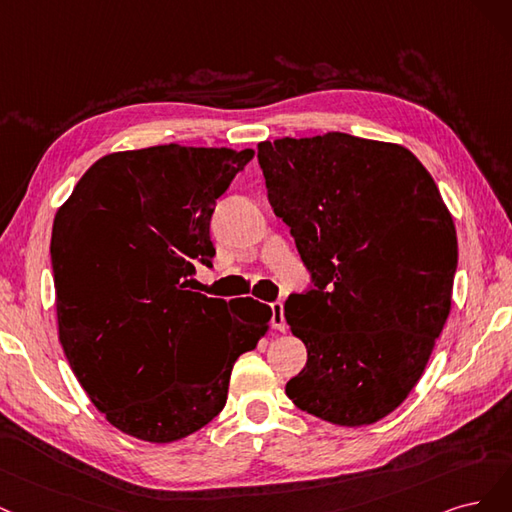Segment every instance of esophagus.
Segmentation results:
<instances>
[{"label": "esophagus", "instance_id": "esophagus-1", "mask_svg": "<svg viewBox=\"0 0 512 512\" xmlns=\"http://www.w3.org/2000/svg\"><path fill=\"white\" fill-rule=\"evenodd\" d=\"M272 327L278 329V332H285V329H287L283 302H272Z\"/></svg>", "mask_w": 512, "mask_h": 512}]
</instances>
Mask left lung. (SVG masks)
I'll list each match as a JSON object with an SVG mask.
<instances>
[{
  "mask_svg": "<svg viewBox=\"0 0 512 512\" xmlns=\"http://www.w3.org/2000/svg\"><path fill=\"white\" fill-rule=\"evenodd\" d=\"M257 159L312 285L285 302L308 351L289 400L336 425L383 419L451 310L457 236L434 178L408 148L340 131L261 142Z\"/></svg>",
  "mask_w": 512,
  "mask_h": 512,
  "instance_id": "8db88e82",
  "label": "left lung"
}]
</instances>
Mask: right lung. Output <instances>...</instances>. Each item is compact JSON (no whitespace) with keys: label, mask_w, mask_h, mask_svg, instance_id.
I'll return each instance as SVG.
<instances>
[{"label":"right lung","mask_w":512,"mask_h":512,"mask_svg":"<svg viewBox=\"0 0 512 512\" xmlns=\"http://www.w3.org/2000/svg\"><path fill=\"white\" fill-rule=\"evenodd\" d=\"M253 148L163 144L95 161L53 223L59 340L82 389L121 432L174 442L227 402L236 359L272 310L193 291L212 268L210 219Z\"/></svg>","instance_id":"right-lung-1"}]
</instances>
